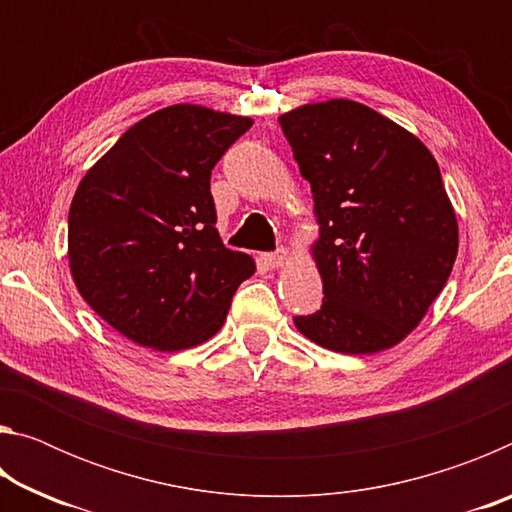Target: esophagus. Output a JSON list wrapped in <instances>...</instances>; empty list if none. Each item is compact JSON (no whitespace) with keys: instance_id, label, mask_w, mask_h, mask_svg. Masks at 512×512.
<instances>
[{"instance_id":"34e87169","label":"esophagus","mask_w":512,"mask_h":512,"mask_svg":"<svg viewBox=\"0 0 512 512\" xmlns=\"http://www.w3.org/2000/svg\"><path fill=\"white\" fill-rule=\"evenodd\" d=\"M264 259H266V264L271 266V268H280V266L287 264V259H289V250H287V248H277L275 253H268V255H264Z\"/></svg>"}]
</instances>
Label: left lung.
Instances as JSON below:
<instances>
[{"label": "left lung", "mask_w": 512, "mask_h": 512, "mask_svg": "<svg viewBox=\"0 0 512 512\" xmlns=\"http://www.w3.org/2000/svg\"><path fill=\"white\" fill-rule=\"evenodd\" d=\"M320 237L311 246L323 307L296 316L327 350L375 354L404 341L443 291L458 223L438 162L418 137L350 99L280 117Z\"/></svg>", "instance_id": "left-lung-1"}]
</instances>
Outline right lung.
Wrapping results in <instances>:
<instances>
[{
    "label": "right lung",
    "mask_w": 512,
    "mask_h": 512,
    "mask_svg": "<svg viewBox=\"0 0 512 512\" xmlns=\"http://www.w3.org/2000/svg\"><path fill=\"white\" fill-rule=\"evenodd\" d=\"M250 117L176 103L137 121L85 173L69 207V271L83 300L144 348L178 352L219 332L253 257L223 246L214 164Z\"/></svg>",
    "instance_id": "1"
}]
</instances>
